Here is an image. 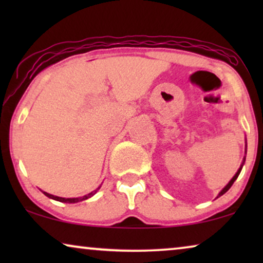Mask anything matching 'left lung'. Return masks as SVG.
<instances>
[{"mask_svg": "<svg viewBox=\"0 0 263 263\" xmlns=\"http://www.w3.org/2000/svg\"><path fill=\"white\" fill-rule=\"evenodd\" d=\"M246 153H247V139H246ZM244 161H246V157H244V159H243V163H242V165H240V167L238 168V171H237V172H236V175L233 176V177L231 178V181H230V182L228 183V184H226V185L224 186V188L221 189V192L218 194V196H217V197L221 196V195H224V194H225L226 192H228V190H229L230 188H231V185L233 184V183H235V181H236V179H237V177H238L239 174H240V171H242V167H243V165H244Z\"/></svg>", "mask_w": 263, "mask_h": 263, "instance_id": "8db88e82", "label": "left lung"}]
</instances>
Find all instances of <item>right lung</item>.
<instances>
[{"mask_svg":"<svg viewBox=\"0 0 263 263\" xmlns=\"http://www.w3.org/2000/svg\"><path fill=\"white\" fill-rule=\"evenodd\" d=\"M100 186L102 185H99L98 188H97L96 190H93V192H91L89 194H87V195H85V196H80V197H60V196H55V195H52V194H49V193H46V192H43V194H44L45 196H48L49 199H52V200H56V201H60V202H66V203H77V202H80V201H84V200H87V199H89V197H92L93 195H95V194L98 192V190L100 189Z\"/></svg>","mask_w":263,"mask_h":263,"instance_id":"1","label":"right lung"}]
</instances>
